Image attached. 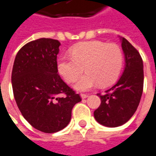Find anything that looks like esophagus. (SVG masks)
<instances>
[{
	"mask_svg": "<svg viewBox=\"0 0 156 156\" xmlns=\"http://www.w3.org/2000/svg\"><path fill=\"white\" fill-rule=\"evenodd\" d=\"M80 96H81V98L82 99H86L88 96H89V95H86V94H81Z\"/></svg>",
	"mask_w": 156,
	"mask_h": 156,
	"instance_id": "34e87169",
	"label": "esophagus"
}]
</instances>
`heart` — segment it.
I'll list each match as a JSON object with an SVG mask.
<instances>
[{"mask_svg": "<svg viewBox=\"0 0 156 156\" xmlns=\"http://www.w3.org/2000/svg\"><path fill=\"white\" fill-rule=\"evenodd\" d=\"M71 57L62 56L58 61V70L68 83L77 81L75 88L85 91L96 86H108L119 76L123 65V51L116 44L100 41L78 43L70 49Z\"/></svg>", "mask_w": 156, "mask_h": 156, "instance_id": "obj_1", "label": "heart"}]
</instances>
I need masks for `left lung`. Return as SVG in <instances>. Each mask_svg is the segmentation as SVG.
I'll return each instance as SVG.
<instances>
[{
	"mask_svg": "<svg viewBox=\"0 0 156 156\" xmlns=\"http://www.w3.org/2000/svg\"><path fill=\"white\" fill-rule=\"evenodd\" d=\"M125 55V70L116 84L100 93L101 103L94 111L96 121L107 127H117L126 123L137 110L144 86L143 61L140 55L126 38L121 37Z\"/></svg>",
	"mask_w": 156,
	"mask_h": 156,
	"instance_id": "8db88e82",
	"label": "left lung"
}]
</instances>
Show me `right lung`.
Returning <instances> with one entry per match:
<instances>
[{
    "label": "right lung",
    "instance_id": "obj_1",
    "mask_svg": "<svg viewBox=\"0 0 156 156\" xmlns=\"http://www.w3.org/2000/svg\"><path fill=\"white\" fill-rule=\"evenodd\" d=\"M61 43L41 38L21 47L15 59L11 84L15 100L26 120L35 129L55 133L66 127L79 94L58 74Z\"/></svg>",
    "mask_w": 156,
    "mask_h": 156
}]
</instances>
